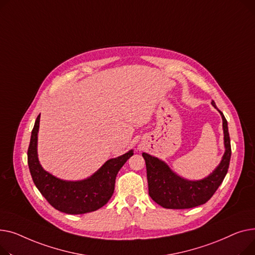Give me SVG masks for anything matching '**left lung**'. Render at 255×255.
Segmentation results:
<instances>
[{"label": "left lung", "mask_w": 255, "mask_h": 255, "mask_svg": "<svg viewBox=\"0 0 255 255\" xmlns=\"http://www.w3.org/2000/svg\"><path fill=\"white\" fill-rule=\"evenodd\" d=\"M212 106L217 109L222 118L224 153L218 166L212 173L200 180H188L176 174L163 160L142 153L146 162L149 196L158 205L166 209H189L205 204L212 198L226 177L232 155L228 122L218 110L215 102Z\"/></svg>", "instance_id": "1"}]
</instances>
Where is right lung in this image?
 <instances>
[{
    "instance_id": "1",
    "label": "right lung",
    "mask_w": 255,
    "mask_h": 255,
    "mask_svg": "<svg viewBox=\"0 0 255 255\" xmlns=\"http://www.w3.org/2000/svg\"><path fill=\"white\" fill-rule=\"evenodd\" d=\"M40 115L32 130L27 150V163L33 181L42 196L56 210L67 214L93 212L106 205L114 192L116 175L133 154L130 149L127 153L110 158L103 166L83 180H63L45 171L38 158V132Z\"/></svg>"
}]
</instances>
